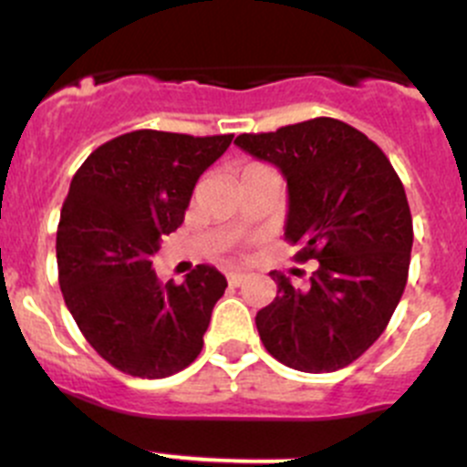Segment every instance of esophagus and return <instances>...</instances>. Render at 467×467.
<instances>
[{"label":"esophagus","mask_w":467,"mask_h":467,"mask_svg":"<svg viewBox=\"0 0 467 467\" xmlns=\"http://www.w3.org/2000/svg\"><path fill=\"white\" fill-rule=\"evenodd\" d=\"M244 280H246V273H239V271H230L228 273V285L230 286H239Z\"/></svg>","instance_id":"esophagus-1"}]
</instances>
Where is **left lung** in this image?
I'll list each match as a JSON object with an SVG mask.
<instances>
[{"instance_id":"8db88e82","label":"left lung","mask_w":467,"mask_h":467,"mask_svg":"<svg viewBox=\"0 0 467 467\" xmlns=\"http://www.w3.org/2000/svg\"><path fill=\"white\" fill-rule=\"evenodd\" d=\"M239 149L275 164L289 187L285 239L317 260L307 289L271 271L277 296L255 317L268 355L334 373L381 337L404 294L413 246L407 194L373 140L332 117L244 133Z\"/></svg>"}]
</instances>
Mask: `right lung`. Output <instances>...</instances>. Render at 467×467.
Wrapping results in <instances>:
<instances>
[{"label": "right lung", "mask_w": 467, "mask_h": 467, "mask_svg": "<svg viewBox=\"0 0 467 467\" xmlns=\"http://www.w3.org/2000/svg\"><path fill=\"white\" fill-rule=\"evenodd\" d=\"M233 138L133 130L94 149L74 173L56 233L58 285L86 341L121 373L169 378L203 350L228 282L199 264L182 285H162L150 257Z\"/></svg>", "instance_id": "add662e5"}]
</instances>
